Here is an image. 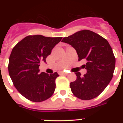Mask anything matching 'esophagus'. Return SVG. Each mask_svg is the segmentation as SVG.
Returning a JSON list of instances; mask_svg holds the SVG:
<instances>
[{"instance_id": "1", "label": "esophagus", "mask_w": 123, "mask_h": 123, "mask_svg": "<svg viewBox=\"0 0 123 123\" xmlns=\"http://www.w3.org/2000/svg\"><path fill=\"white\" fill-rule=\"evenodd\" d=\"M60 74H64V75H66L67 74V73H65V72H64V71H61L60 73Z\"/></svg>"}]
</instances>
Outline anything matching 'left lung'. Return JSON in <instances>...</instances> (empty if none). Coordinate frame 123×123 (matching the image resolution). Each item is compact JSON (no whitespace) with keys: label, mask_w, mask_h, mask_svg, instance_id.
Returning a JSON list of instances; mask_svg holds the SVG:
<instances>
[{"label":"left lung","mask_w":123,"mask_h":123,"mask_svg":"<svg viewBox=\"0 0 123 123\" xmlns=\"http://www.w3.org/2000/svg\"><path fill=\"white\" fill-rule=\"evenodd\" d=\"M61 42L75 49L79 61H87L83 65L87 69L86 74L81 77L80 73H75L76 80L70 83L73 93L82 100L97 97L110 83L114 71L115 58L108 42L88 30L64 37Z\"/></svg>","instance_id":"8db88e82"}]
</instances>
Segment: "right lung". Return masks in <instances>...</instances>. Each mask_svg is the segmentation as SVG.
Instances as JSON below:
<instances>
[{
    "label": "right lung",
    "mask_w": 123,
    "mask_h": 123,
    "mask_svg": "<svg viewBox=\"0 0 123 123\" xmlns=\"http://www.w3.org/2000/svg\"><path fill=\"white\" fill-rule=\"evenodd\" d=\"M61 39L28 36L12 49L9 60V74L17 90L27 99L40 102L49 99L54 93L58 74L40 73L38 68L42 62H46V58Z\"/></svg>",
    "instance_id": "right-lung-1"
}]
</instances>
